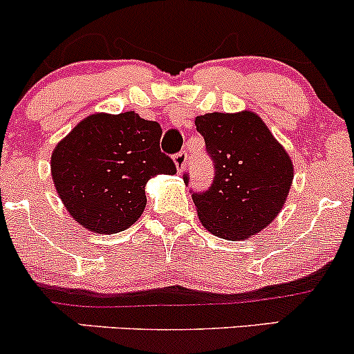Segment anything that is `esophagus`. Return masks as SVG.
<instances>
[{
  "label": "esophagus",
  "instance_id": "obj_1",
  "mask_svg": "<svg viewBox=\"0 0 354 354\" xmlns=\"http://www.w3.org/2000/svg\"><path fill=\"white\" fill-rule=\"evenodd\" d=\"M186 153L185 151H181V153H178L176 156H174V166H176L178 173H183L185 168H186Z\"/></svg>",
  "mask_w": 354,
  "mask_h": 354
}]
</instances>
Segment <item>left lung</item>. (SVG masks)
Listing matches in <instances>:
<instances>
[{
  "instance_id": "left-lung-1",
  "label": "left lung",
  "mask_w": 354,
  "mask_h": 354,
  "mask_svg": "<svg viewBox=\"0 0 354 354\" xmlns=\"http://www.w3.org/2000/svg\"><path fill=\"white\" fill-rule=\"evenodd\" d=\"M195 126L215 162L212 186L192 195L198 218L220 239H250L284 207L294 180L290 156L252 111L198 115Z\"/></svg>"
}]
</instances>
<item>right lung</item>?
Segmentation results:
<instances>
[{
    "instance_id": "obj_1",
    "label": "right lung",
    "mask_w": 354,
    "mask_h": 354,
    "mask_svg": "<svg viewBox=\"0 0 354 354\" xmlns=\"http://www.w3.org/2000/svg\"><path fill=\"white\" fill-rule=\"evenodd\" d=\"M161 126L136 112H97L55 146L52 180L73 220L94 234H118L146 207V183L176 166L161 153Z\"/></svg>"
}]
</instances>
